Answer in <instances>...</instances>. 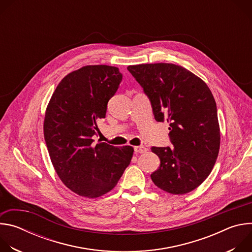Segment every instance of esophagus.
Masks as SVG:
<instances>
[{"instance_id": "obj_1", "label": "esophagus", "mask_w": 252, "mask_h": 252, "mask_svg": "<svg viewBox=\"0 0 252 252\" xmlns=\"http://www.w3.org/2000/svg\"><path fill=\"white\" fill-rule=\"evenodd\" d=\"M133 150H134V152H135V153H137V154H143V153H146V152L148 151V149H147L146 147H142V146L134 147V148H133Z\"/></svg>"}]
</instances>
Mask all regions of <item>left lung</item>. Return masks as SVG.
Listing matches in <instances>:
<instances>
[{"label":"left lung","mask_w":252,"mask_h":252,"mask_svg":"<svg viewBox=\"0 0 252 252\" xmlns=\"http://www.w3.org/2000/svg\"><path fill=\"white\" fill-rule=\"evenodd\" d=\"M127 69L149 97L156 121H166L170 126L172 147L152 148L160 159L152 181L172 194L195 189L211 172L220 145L218 107L209 88L173 63L128 65Z\"/></svg>","instance_id":"obj_1"}]
</instances>
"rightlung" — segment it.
<instances>
[{
    "label": "right lung",
    "mask_w": 252,
    "mask_h": 252,
    "mask_svg": "<svg viewBox=\"0 0 252 252\" xmlns=\"http://www.w3.org/2000/svg\"><path fill=\"white\" fill-rule=\"evenodd\" d=\"M122 80L116 66H83L61 81L47 107L44 135L52 163L62 182L81 196L109 192L130 163L131 147L93 145L96 121L105 118Z\"/></svg>",
    "instance_id": "1"
}]
</instances>
